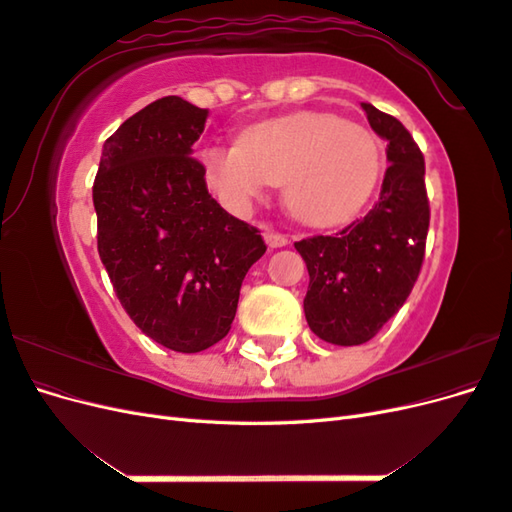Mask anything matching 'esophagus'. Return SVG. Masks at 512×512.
Segmentation results:
<instances>
[{
    "label": "esophagus",
    "instance_id": "34e87169",
    "mask_svg": "<svg viewBox=\"0 0 512 512\" xmlns=\"http://www.w3.org/2000/svg\"><path fill=\"white\" fill-rule=\"evenodd\" d=\"M262 237H265L269 247H286L288 245V237L282 235V232H275V230H265L262 232Z\"/></svg>",
    "mask_w": 512,
    "mask_h": 512
}]
</instances>
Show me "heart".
Here are the masks:
<instances>
[{"mask_svg":"<svg viewBox=\"0 0 512 512\" xmlns=\"http://www.w3.org/2000/svg\"><path fill=\"white\" fill-rule=\"evenodd\" d=\"M382 170L378 138L331 113H297L262 121L235 147H211L205 175L232 211H245L286 183V205L312 226L350 220L374 194Z\"/></svg>","mask_w":512,"mask_h":512,"instance_id":"b5f03b06","label":"heart"}]
</instances>
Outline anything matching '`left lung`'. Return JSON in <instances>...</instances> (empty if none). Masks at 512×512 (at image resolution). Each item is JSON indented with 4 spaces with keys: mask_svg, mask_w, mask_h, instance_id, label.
<instances>
[{
    "mask_svg": "<svg viewBox=\"0 0 512 512\" xmlns=\"http://www.w3.org/2000/svg\"><path fill=\"white\" fill-rule=\"evenodd\" d=\"M361 106L371 130L389 143L378 203L342 232L294 243L309 273L307 324L335 346L369 342L399 312L421 273L429 230L421 149L401 121Z\"/></svg>",
    "mask_w": 512,
    "mask_h": 512,
    "instance_id": "8db88e82",
    "label": "left lung"
}]
</instances>
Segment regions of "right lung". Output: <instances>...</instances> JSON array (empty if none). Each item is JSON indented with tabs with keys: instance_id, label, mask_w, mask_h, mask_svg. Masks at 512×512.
Returning a JSON list of instances; mask_svg holds the SVG:
<instances>
[{
	"instance_id": "1",
	"label": "right lung",
	"mask_w": 512,
	"mask_h": 512,
	"mask_svg": "<svg viewBox=\"0 0 512 512\" xmlns=\"http://www.w3.org/2000/svg\"><path fill=\"white\" fill-rule=\"evenodd\" d=\"M207 108L151 102L106 138L94 181L98 252L134 324L175 352L228 335L245 273L267 252L258 228L211 198L192 145Z\"/></svg>"
}]
</instances>
